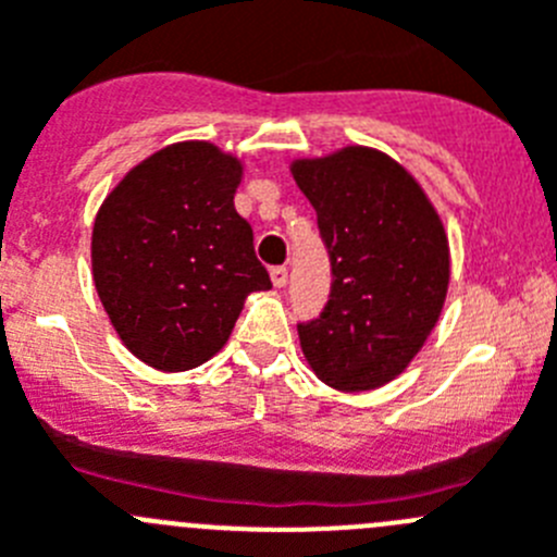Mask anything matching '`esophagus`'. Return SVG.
Wrapping results in <instances>:
<instances>
[{"mask_svg":"<svg viewBox=\"0 0 557 557\" xmlns=\"http://www.w3.org/2000/svg\"><path fill=\"white\" fill-rule=\"evenodd\" d=\"M270 282H273V287L282 289L284 284H287V268H284V264H275V268H270Z\"/></svg>","mask_w":557,"mask_h":557,"instance_id":"obj_1","label":"esophagus"}]
</instances>
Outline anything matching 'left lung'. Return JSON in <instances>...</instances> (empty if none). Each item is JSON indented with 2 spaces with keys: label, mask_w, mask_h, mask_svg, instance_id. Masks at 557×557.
<instances>
[{
  "label": "left lung",
  "mask_w": 557,
  "mask_h": 557,
  "mask_svg": "<svg viewBox=\"0 0 557 557\" xmlns=\"http://www.w3.org/2000/svg\"><path fill=\"white\" fill-rule=\"evenodd\" d=\"M317 210L331 259V295L298 336L306 361L338 391H372L407 369L448 293V237L405 166L380 150L344 147L293 163Z\"/></svg>",
  "instance_id": "left-lung-1"
}]
</instances>
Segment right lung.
I'll use <instances>...</instances> for the list:
<instances>
[{
	"instance_id": "add662e5",
	"label": "right lung",
	"mask_w": 557,
	"mask_h": 557,
	"mask_svg": "<svg viewBox=\"0 0 557 557\" xmlns=\"http://www.w3.org/2000/svg\"><path fill=\"white\" fill-rule=\"evenodd\" d=\"M243 166L208 141H180L131 169L92 226V278L125 347L185 372L230 338L243 300L270 289L253 232L235 210Z\"/></svg>"
}]
</instances>
